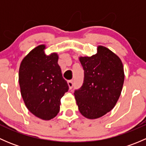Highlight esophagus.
<instances>
[{"mask_svg":"<svg viewBox=\"0 0 146 146\" xmlns=\"http://www.w3.org/2000/svg\"><path fill=\"white\" fill-rule=\"evenodd\" d=\"M68 85L69 88H70V89H72L73 87V80H68Z\"/></svg>","mask_w":146,"mask_h":146,"instance_id":"34e87169","label":"esophagus"}]
</instances>
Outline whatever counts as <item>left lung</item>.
Here are the masks:
<instances>
[{"mask_svg":"<svg viewBox=\"0 0 146 146\" xmlns=\"http://www.w3.org/2000/svg\"><path fill=\"white\" fill-rule=\"evenodd\" d=\"M84 70L81 88L74 92L78 110L90 119L102 117L117 104L124 81V72L118 56L102 46L92 56L80 57Z\"/></svg>","mask_w":146,"mask_h":146,"instance_id":"1","label":"left lung"}]
</instances>
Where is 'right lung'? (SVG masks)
Wrapping results in <instances>:
<instances>
[{
	"label": "right lung",
	"instance_id": "right-lung-1",
	"mask_svg": "<svg viewBox=\"0 0 146 146\" xmlns=\"http://www.w3.org/2000/svg\"><path fill=\"white\" fill-rule=\"evenodd\" d=\"M45 45L32 49L23 58L19 69V83L29 111L43 120L58 114L61 99L69 88L58 64L56 53L46 55Z\"/></svg>",
	"mask_w": 146,
	"mask_h": 146
}]
</instances>
